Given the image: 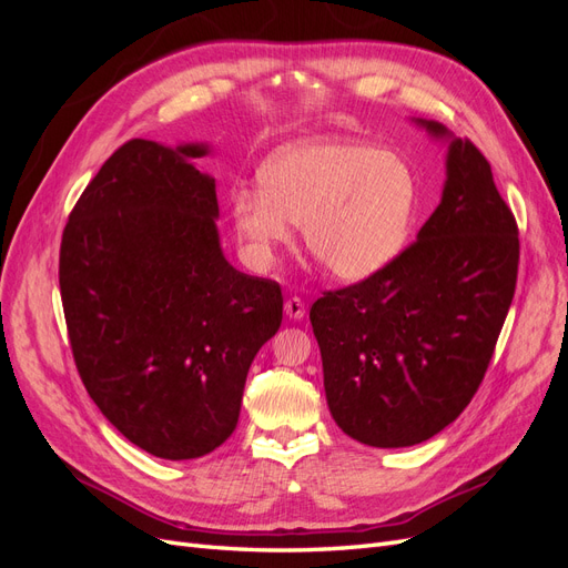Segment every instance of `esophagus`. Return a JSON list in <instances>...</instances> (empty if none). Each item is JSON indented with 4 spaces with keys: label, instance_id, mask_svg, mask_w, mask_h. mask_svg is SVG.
Instances as JSON below:
<instances>
[{
    "label": "esophagus",
    "instance_id": "esophagus-1",
    "mask_svg": "<svg viewBox=\"0 0 568 568\" xmlns=\"http://www.w3.org/2000/svg\"><path fill=\"white\" fill-rule=\"evenodd\" d=\"M284 311H286V315H288L291 320H303V315H305V303H303L298 296H291V298H286V303H284Z\"/></svg>",
    "mask_w": 568,
    "mask_h": 568
}]
</instances>
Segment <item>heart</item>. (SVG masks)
<instances>
[{
    "mask_svg": "<svg viewBox=\"0 0 568 568\" xmlns=\"http://www.w3.org/2000/svg\"><path fill=\"white\" fill-rule=\"evenodd\" d=\"M261 192H236L232 220L261 263L291 244V225L315 261L343 282L384 270L417 213L415 170L393 151L346 140H303L263 163Z\"/></svg>",
    "mask_w": 568,
    "mask_h": 568,
    "instance_id": "1",
    "label": "heart"
}]
</instances>
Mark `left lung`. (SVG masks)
I'll return each mask as SVG.
<instances>
[{"label":"left lung","mask_w":568,"mask_h":568,"mask_svg":"<svg viewBox=\"0 0 568 568\" xmlns=\"http://www.w3.org/2000/svg\"><path fill=\"white\" fill-rule=\"evenodd\" d=\"M517 272L519 227L490 163L471 140H453L443 199L417 242L311 307L326 403L343 434L407 448L455 422L484 382Z\"/></svg>","instance_id":"obj_1"}]
</instances>
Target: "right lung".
Here are the masks:
<instances>
[{"instance_id":"obj_1","label":"right lung","mask_w":568,"mask_h":568,"mask_svg":"<svg viewBox=\"0 0 568 568\" xmlns=\"http://www.w3.org/2000/svg\"><path fill=\"white\" fill-rule=\"evenodd\" d=\"M175 151L130 140L63 227L59 286L90 398L136 448L194 459L239 422L246 374L282 324V286L220 251L215 182Z\"/></svg>"}]
</instances>
